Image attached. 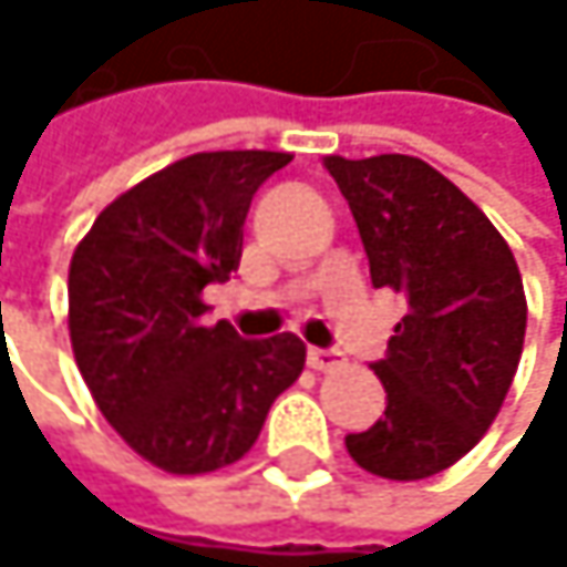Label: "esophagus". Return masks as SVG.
<instances>
[{"mask_svg":"<svg viewBox=\"0 0 567 567\" xmlns=\"http://www.w3.org/2000/svg\"><path fill=\"white\" fill-rule=\"evenodd\" d=\"M306 360H309L312 370H337V367H343V353L333 350V347H309Z\"/></svg>","mask_w":567,"mask_h":567,"instance_id":"esophagus-1","label":"esophagus"}]
</instances>
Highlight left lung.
Returning a JSON list of instances; mask_svg holds the SVG:
<instances>
[{
    "instance_id": "1",
    "label": "left lung",
    "mask_w": 567,
    "mask_h": 567,
    "mask_svg": "<svg viewBox=\"0 0 567 567\" xmlns=\"http://www.w3.org/2000/svg\"><path fill=\"white\" fill-rule=\"evenodd\" d=\"M374 289L408 312L374 374L384 415L347 435V452L384 480H425L483 439L517 374L527 299L514 251L486 214L415 156H330Z\"/></svg>"
}]
</instances>
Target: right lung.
<instances>
[{
    "label": "right lung",
    "mask_w": 567,
    "mask_h": 567,
    "mask_svg": "<svg viewBox=\"0 0 567 567\" xmlns=\"http://www.w3.org/2000/svg\"><path fill=\"white\" fill-rule=\"evenodd\" d=\"M289 152H197L107 204L71 258V343L101 415L152 466L214 473L255 445L306 363L296 333L204 326V289L241 261L258 186Z\"/></svg>",
    "instance_id": "right-lung-1"
}]
</instances>
